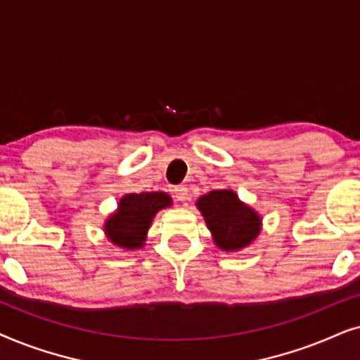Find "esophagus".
<instances>
[{"instance_id":"34e87169","label":"esophagus","mask_w":360,"mask_h":360,"mask_svg":"<svg viewBox=\"0 0 360 360\" xmlns=\"http://www.w3.org/2000/svg\"><path fill=\"white\" fill-rule=\"evenodd\" d=\"M174 198L177 200H181V202H184V200L189 199V189L186 188V186H176V188H174Z\"/></svg>"}]
</instances>
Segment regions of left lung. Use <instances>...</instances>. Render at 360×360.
Listing matches in <instances>:
<instances>
[{"label":"left lung","mask_w":360,"mask_h":360,"mask_svg":"<svg viewBox=\"0 0 360 360\" xmlns=\"http://www.w3.org/2000/svg\"><path fill=\"white\" fill-rule=\"evenodd\" d=\"M195 205L202 214L215 245L220 250H242L260 233V215L243 204L232 189L210 191L199 198Z\"/></svg>","instance_id":"left-lung-1"}]
</instances>
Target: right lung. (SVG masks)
Instances as JSON below:
<instances>
[{"mask_svg":"<svg viewBox=\"0 0 360 360\" xmlns=\"http://www.w3.org/2000/svg\"><path fill=\"white\" fill-rule=\"evenodd\" d=\"M171 204V198L166 193L123 195L118 202V209L103 225L108 240L127 250L141 248L145 245L148 229L155 215Z\"/></svg>","mask_w":360,"mask_h":360,"instance_id":"obj_1","label":"right lung"}]
</instances>
